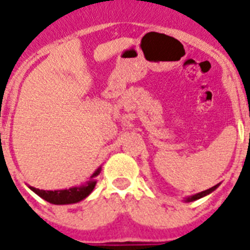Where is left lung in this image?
<instances>
[{"instance_id": "8db88e82", "label": "left lung", "mask_w": 250, "mask_h": 250, "mask_svg": "<svg viewBox=\"0 0 250 250\" xmlns=\"http://www.w3.org/2000/svg\"><path fill=\"white\" fill-rule=\"evenodd\" d=\"M218 186H219V183H218V185H216V186H213V187H210V188L206 189V191H202V192H200V193H196V194H193V196L187 197V198H185V200H183V201H185V202H193V201L200 200V198H202V197H205V196H207V194L212 193V192H213L214 189L218 188Z\"/></svg>"}]
</instances>
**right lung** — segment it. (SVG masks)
I'll return each mask as SVG.
<instances>
[{"instance_id":"1","label":"right lung","mask_w":250,"mask_h":250,"mask_svg":"<svg viewBox=\"0 0 250 250\" xmlns=\"http://www.w3.org/2000/svg\"><path fill=\"white\" fill-rule=\"evenodd\" d=\"M102 171V166L98 168L93 175L90 176V180L86 181L82 186L70 187L68 189H57V191H44V189L36 188V187L28 186L36 194L43 198L47 202L52 205H72V203H78L83 201L84 198L89 196L93 192L94 187L97 185V177Z\"/></svg>"}]
</instances>
